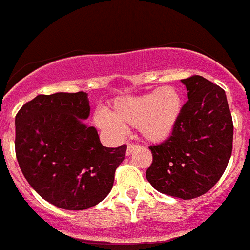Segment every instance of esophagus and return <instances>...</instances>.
I'll use <instances>...</instances> for the list:
<instances>
[{"label":"esophagus","mask_w":250,"mask_h":250,"mask_svg":"<svg viewBox=\"0 0 250 250\" xmlns=\"http://www.w3.org/2000/svg\"><path fill=\"white\" fill-rule=\"evenodd\" d=\"M135 147H136L135 144H132V143H129V144H127V149H126V155H130V154H131V152H132V150L135 149Z\"/></svg>","instance_id":"1"}]
</instances>
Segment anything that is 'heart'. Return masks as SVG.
Wrapping results in <instances>:
<instances>
[{"label": "heart", "instance_id": "1", "mask_svg": "<svg viewBox=\"0 0 250 250\" xmlns=\"http://www.w3.org/2000/svg\"><path fill=\"white\" fill-rule=\"evenodd\" d=\"M182 96L173 86H161L155 91L140 96L119 98L111 111L95 115L100 127L123 130L124 126L139 127L146 140L163 141L173 132L182 112Z\"/></svg>", "mask_w": 250, "mask_h": 250}]
</instances>
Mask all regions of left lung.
I'll list each match as a JSON object with an SVG mask.
<instances>
[{"label":"left lung","instance_id":"1","mask_svg":"<svg viewBox=\"0 0 250 250\" xmlns=\"http://www.w3.org/2000/svg\"><path fill=\"white\" fill-rule=\"evenodd\" d=\"M188 99L171 135L149 146L147 182L167 195L189 200L222 178L233 150V120L225 91L199 75L183 79Z\"/></svg>","mask_w":250,"mask_h":250}]
</instances>
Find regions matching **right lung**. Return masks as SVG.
<instances>
[{"label":"right lung","mask_w":250,"mask_h":250,"mask_svg":"<svg viewBox=\"0 0 250 250\" xmlns=\"http://www.w3.org/2000/svg\"><path fill=\"white\" fill-rule=\"evenodd\" d=\"M87 94L37 95L15 119L20 169L46 202L66 210L99 204L111 190L126 145L103 146L98 130L86 126Z\"/></svg>","instance_id":"right-lung-1"}]
</instances>
